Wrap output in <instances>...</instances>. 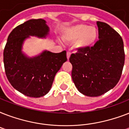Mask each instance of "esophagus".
Listing matches in <instances>:
<instances>
[{"mask_svg":"<svg viewBox=\"0 0 129 129\" xmlns=\"http://www.w3.org/2000/svg\"><path fill=\"white\" fill-rule=\"evenodd\" d=\"M67 58H68V59H70V55H71V53L69 52V51H68L67 52Z\"/></svg>","mask_w":129,"mask_h":129,"instance_id":"34e87169","label":"esophagus"}]
</instances>
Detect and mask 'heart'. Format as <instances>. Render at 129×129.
<instances>
[{
    "instance_id": "obj_1",
    "label": "heart",
    "mask_w": 129,
    "mask_h": 129,
    "mask_svg": "<svg viewBox=\"0 0 129 129\" xmlns=\"http://www.w3.org/2000/svg\"><path fill=\"white\" fill-rule=\"evenodd\" d=\"M63 39L67 42H74L78 50H86L92 47L98 38V31L96 27L85 24H78L65 31Z\"/></svg>"
}]
</instances>
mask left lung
Returning a JSON list of instances; mask_svg holds the SVG:
<instances>
[{"label":"left lung","instance_id":"8db88e82","mask_svg":"<svg viewBox=\"0 0 129 129\" xmlns=\"http://www.w3.org/2000/svg\"><path fill=\"white\" fill-rule=\"evenodd\" d=\"M98 40L94 46L72 54V78L80 93L87 96L102 95L117 84L124 63L122 37L110 25L100 21Z\"/></svg>","mask_w":129,"mask_h":129}]
</instances>
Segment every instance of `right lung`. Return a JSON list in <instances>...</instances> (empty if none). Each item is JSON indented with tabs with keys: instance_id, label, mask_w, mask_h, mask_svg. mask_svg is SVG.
<instances>
[{
	"instance_id": "obj_1",
	"label": "right lung",
	"mask_w": 129,
	"mask_h": 129,
	"mask_svg": "<svg viewBox=\"0 0 129 129\" xmlns=\"http://www.w3.org/2000/svg\"><path fill=\"white\" fill-rule=\"evenodd\" d=\"M49 27L44 19H31L17 26L7 39L3 53L5 73L15 89L33 98L45 96L51 90L54 78L67 61L66 51L52 53L43 50L35 56H28L23 45L31 37L45 39Z\"/></svg>"
}]
</instances>
